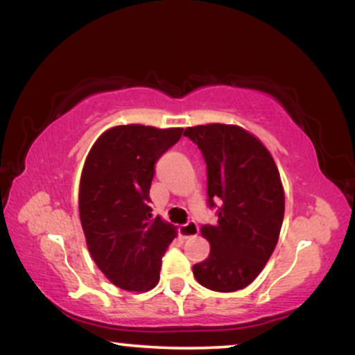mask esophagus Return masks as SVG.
Masks as SVG:
<instances>
[{
  "mask_svg": "<svg viewBox=\"0 0 355 355\" xmlns=\"http://www.w3.org/2000/svg\"><path fill=\"white\" fill-rule=\"evenodd\" d=\"M197 234H198L197 223L189 221L186 225L179 226V236H181L182 239H191V237H196Z\"/></svg>",
  "mask_w": 355,
  "mask_h": 355,
  "instance_id": "1",
  "label": "esophagus"
}]
</instances>
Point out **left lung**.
Returning <instances> with one entry per match:
<instances>
[{"label":"left lung","mask_w":355,"mask_h":355,"mask_svg":"<svg viewBox=\"0 0 355 355\" xmlns=\"http://www.w3.org/2000/svg\"><path fill=\"white\" fill-rule=\"evenodd\" d=\"M184 135L207 163L208 205L220 200L215 225H203L210 255L193 265L207 289L234 293L249 286L273 254L284 218V191L268 150L232 124L193 125Z\"/></svg>","instance_id":"8db88e82"}]
</instances>
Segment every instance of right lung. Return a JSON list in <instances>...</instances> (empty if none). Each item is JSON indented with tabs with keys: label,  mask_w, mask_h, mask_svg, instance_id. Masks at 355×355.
Masks as SVG:
<instances>
[{
	"label": "right lung",
	"mask_w": 355,
	"mask_h": 355,
	"mask_svg": "<svg viewBox=\"0 0 355 355\" xmlns=\"http://www.w3.org/2000/svg\"><path fill=\"white\" fill-rule=\"evenodd\" d=\"M182 129L116 125L87 155L79 187V215L87 247L106 278L124 291L153 289L162 257L176 227L152 218L155 163L181 139Z\"/></svg>",
	"instance_id": "obj_1"
}]
</instances>
